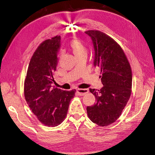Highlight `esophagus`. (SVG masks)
Wrapping results in <instances>:
<instances>
[{
	"label": "esophagus",
	"instance_id": "esophagus-1",
	"mask_svg": "<svg viewBox=\"0 0 155 155\" xmlns=\"http://www.w3.org/2000/svg\"><path fill=\"white\" fill-rule=\"evenodd\" d=\"M77 92L78 93V94L79 96H83L85 95V94L88 92V89H80V88H78L77 89Z\"/></svg>",
	"mask_w": 155,
	"mask_h": 155
}]
</instances>
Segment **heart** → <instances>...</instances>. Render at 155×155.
<instances>
[{
    "label": "heart",
    "instance_id": "obj_1",
    "mask_svg": "<svg viewBox=\"0 0 155 155\" xmlns=\"http://www.w3.org/2000/svg\"><path fill=\"white\" fill-rule=\"evenodd\" d=\"M70 47L72 51L76 58L79 57L83 55H87V49L85 47V45L83 43V42L79 40H73L70 43ZM63 56V53L61 52L60 54L59 57L61 58Z\"/></svg>",
    "mask_w": 155,
    "mask_h": 155
}]
</instances>
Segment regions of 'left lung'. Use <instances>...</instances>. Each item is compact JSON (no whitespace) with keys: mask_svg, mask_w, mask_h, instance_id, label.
<instances>
[{"mask_svg":"<svg viewBox=\"0 0 155 155\" xmlns=\"http://www.w3.org/2000/svg\"><path fill=\"white\" fill-rule=\"evenodd\" d=\"M94 49V66L100 70L103 87L90 88L96 104L88 106V118L99 126L115 122L129 101L132 88V71L121 46L110 36L98 30H88Z\"/></svg>","mask_w":155,"mask_h":155,"instance_id":"left-lung-1","label":"left lung"}]
</instances>
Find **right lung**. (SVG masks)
<instances>
[{"mask_svg":"<svg viewBox=\"0 0 155 155\" xmlns=\"http://www.w3.org/2000/svg\"><path fill=\"white\" fill-rule=\"evenodd\" d=\"M61 46V36L46 39L37 47L30 59L25 80V100L39 121L55 127L67 114L76 90L63 91L52 86Z\"/></svg>","mask_w":155,"mask_h":155,"instance_id":"obj_1","label":"right lung"}]
</instances>
